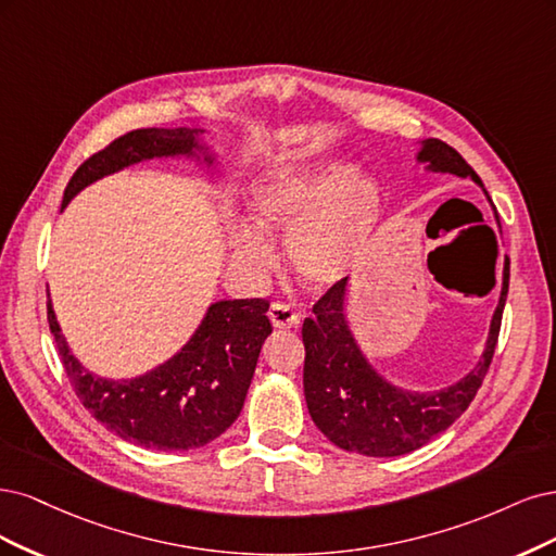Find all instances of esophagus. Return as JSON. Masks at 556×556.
<instances>
[{
  "label": "esophagus",
  "instance_id": "1",
  "mask_svg": "<svg viewBox=\"0 0 556 556\" xmlns=\"http://www.w3.org/2000/svg\"><path fill=\"white\" fill-rule=\"evenodd\" d=\"M267 316H270L273 326L277 330H291V328H298L300 324V314H295L289 304H281V302H275L270 312H267Z\"/></svg>",
  "mask_w": 556,
  "mask_h": 556
}]
</instances>
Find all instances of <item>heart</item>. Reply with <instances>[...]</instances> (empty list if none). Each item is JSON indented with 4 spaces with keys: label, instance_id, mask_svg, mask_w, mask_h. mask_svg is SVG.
Instances as JSON below:
<instances>
[{
    "label": "heart",
    "instance_id": "obj_1",
    "mask_svg": "<svg viewBox=\"0 0 556 556\" xmlns=\"http://www.w3.org/2000/svg\"><path fill=\"white\" fill-rule=\"evenodd\" d=\"M256 226L230 236V261L249 279L275 267V247L265 232L286 238L293 273L312 289H332L363 263L381 219V189L351 164L330 161L283 170L252 191Z\"/></svg>",
    "mask_w": 556,
    "mask_h": 556
}]
</instances>
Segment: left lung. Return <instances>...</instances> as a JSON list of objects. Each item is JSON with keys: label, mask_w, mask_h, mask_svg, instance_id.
I'll return each instance as SVG.
<instances>
[{"label": "left lung", "mask_w": 556, "mask_h": 556, "mask_svg": "<svg viewBox=\"0 0 556 556\" xmlns=\"http://www.w3.org/2000/svg\"><path fill=\"white\" fill-rule=\"evenodd\" d=\"M418 161L427 164V170L471 177L482 187L462 154L439 138L422 140ZM508 277L506 263L504 286L480 363L462 381L434 392H410L388 383L369 365L349 330L344 316L349 279L328 289L314 304V316L302 324L304 400L320 432L342 451L367 457L406 455L445 432L469 408L490 369L508 295Z\"/></svg>", "instance_id": "8db88e82"}]
</instances>
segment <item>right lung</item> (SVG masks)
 Wrapping results in <instances>:
<instances>
[{
	"mask_svg": "<svg viewBox=\"0 0 556 556\" xmlns=\"http://www.w3.org/2000/svg\"><path fill=\"white\" fill-rule=\"evenodd\" d=\"M203 129H136L83 161L64 189L62 210L78 191L138 161L203 154ZM270 302L263 298L219 300L210 304L199 330L170 361L136 379H101L71 353L48 300V326L78 400L101 425L124 441L154 451L201 447L238 420L261 346L273 332Z\"/></svg>",
	"mask_w": 556,
	"mask_h": 556,
	"instance_id": "obj_1",
	"label": "right lung"
}]
</instances>
